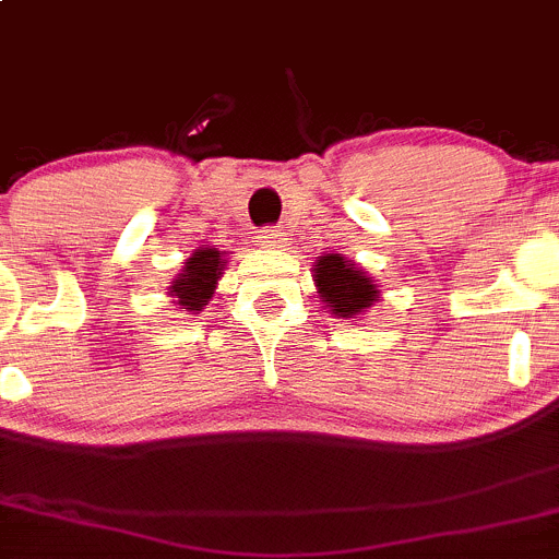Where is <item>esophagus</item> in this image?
I'll return each instance as SVG.
<instances>
[{
	"label": "esophagus",
	"instance_id": "obj_1",
	"mask_svg": "<svg viewBox=\"0 0 559 559\" xmlns=\"http://www.w3.org/2000/svg\"><path fill=\"white\" fill-rule=\"evenodd\" d=\"M257 243L262 249H281L286 243V235L278 230V227H262L260 235H257Z\"/></svg>",
	"mask_w": 559,
	"mask_h": 559
}]
</instances>
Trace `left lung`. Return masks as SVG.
Listing matches in <instances>:
<instances>
[{
    "label": "left lung",
    "mask_w": 559,
    "mask_h": 559,
    "mask_svg": "<svg viewBox=\"0 0 559 559\" xmlns=\"http://www.w3.org/2000/svg\"><path fill=\"white\" fill-rule=\"evenodd\" d=\"M316 286H319L321 302H326V308L337 319H354L378 297V286L340 254L316 260Z\"/></svg>",
    "instance_id": "1"
}]
</instances>
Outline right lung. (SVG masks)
Listing matches in <instances>:
<instances>
[{"mask_svg": "<svg viewBox=\"0 0 559 559\" xmlns=\"http://www.w3.org/2000/svg\"><path fill=\"white\" fill-rule=\"evenodd\" d=\"M222 275V257L216 249H198L190 260L185 262V270L174 281L171 295L176 305H185V310H201L214 297L216 281Z\"/></svg>", "mask_w": 559, "mask_h": 559, "instance_id": "right-lung-1", "label": "right lung"}]
</instances>
